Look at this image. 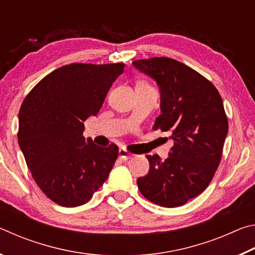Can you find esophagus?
<instances>
[{
    "label": "esophagus",
    "mask_w": 255,
    "mask_h": 255,
    "mask_svg": "<svg viewBox=\"0 0 255 255\" xmlns=\"http://www.w3.org/2000/svg\"><path fill=\"white\" fill-rule=\"evenodd\" d=\"M119 157L120 159H123V161H127L131 157V154L128 152L126 148H120L119 149Z\"/></svg>",
    "instance_id": "1"
}]
</instances>
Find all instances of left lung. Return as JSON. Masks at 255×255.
<instances>
[{"instance_id": "left-lung-1", "label": "left lung", "mask_w": 255, "mask_h": 255, "mask_svg": "<svg viewBox=\"0 0 255 255\" xmlns=\"http://www.w3.org/2000/svg\"><path fill=\"white\" fill-rule=\"evenodd\" d=\"M157 82L162 114L154 130L169 131L174 140L169 157L147 155L149 171L137 179L146 199L174 208L205 191L221 163L228 122L218 90L191 67L169 57L132 62Z\"/></svg>"}]
</instances>
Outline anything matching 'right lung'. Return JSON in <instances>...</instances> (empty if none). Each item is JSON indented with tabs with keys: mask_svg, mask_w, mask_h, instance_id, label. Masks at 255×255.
Wrapping results in <instances>:
<instances>
[{
	"mask_svg": "<svg viewBox=\"0 0 255 255\" xmlns=\"http://www.w3.org/2000/svg\"><path fill=\"white\" fill-rule=\"evenodd\" d=\"M124 63H72L49 73L28 93L19 111L18 141L38 187L55 204L84 205L109 176L119 148L83 136Z\"/></svg>",
	"mask_w": 255,
	"mask_h": 255,
	"instance_id": "1",
	"label": "right lung"
}]
</instances>
